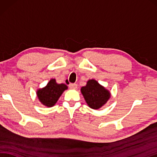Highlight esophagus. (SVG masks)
<instances>
[{"label":"esophagus","mask_w":157,"mask_h":157,"mask_svg":"<svg viewBox=\"0 0 157 157\" xmlns=\"http://www.w3.org/2000/svg\"><path fill=\"white\" fill-rule=\"evenodd\" d=\"M69 87L72 89H77V84H70Z\"/></svg>","instance_id":"1"}]
</instances>
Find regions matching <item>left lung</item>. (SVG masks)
Instances as JSON below:
<instances>
[{"mask_svg": "<svg viewBox=\"0 0 157 157\" xmlns=\"http://www.w3.org/2000/svg\"><path fill=\"white\" fill-rule=\"evenodd\" d=\"M81 90L87 105L93 109H98L105 105L111 96L109 90L94 79L89 80Z\"/></svg>", "mask_w": 157, "mask_h": 157, "instance_id": "left-lung-1", "label": "left lung"}]
</instances>
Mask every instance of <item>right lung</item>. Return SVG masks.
I'll list each match as a JSON object with an SVG mask.
<instances>
[{"instance_id": "obj_1", "label": "right lung", "mask_w": 157, "mask_h": 157, "mask_svg": "<svg viewBox=\"0 0 157 157\" xmlns=\"http://www.w3.org/2000/svg\"><path fill=\"white\" fill-rule=\"evenodd\" d=\"M68 86L65 84H58L56 79L52 78L48 83L47 85L42 89L37 90V96L40 101L48 107L54 106L58 99Z\"/></svg>"}]
</instances>
